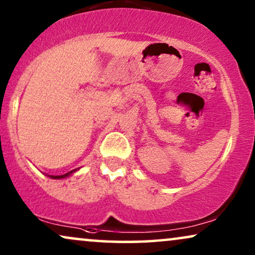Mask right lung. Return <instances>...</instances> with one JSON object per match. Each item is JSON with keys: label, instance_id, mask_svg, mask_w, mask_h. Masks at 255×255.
<instances>
[{"label": "right lung", "instance_id": "1", "mask_svg": "<svg viewBox=\"0 0 255 255\" xmlns=\"http://www.w3.org/2000/svg\"><path fill=\"white\" fill-rule=\"evenodd\" d=\"M79 169V168H78ZM78 169H73V170H71V172H68V173H66V174H64V175H48L51 177V179H65V177H67V176H69L71 175V174H73L74 172H76V170Z\"/></svg>", "mask_w": 255, "mask_h": 255}]
</instances>
